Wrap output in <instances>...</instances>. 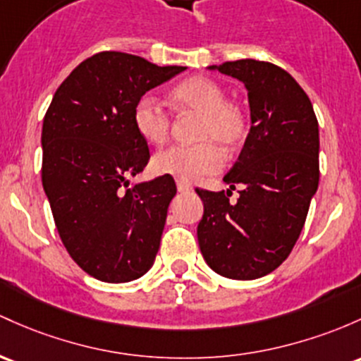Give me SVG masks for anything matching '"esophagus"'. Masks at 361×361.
<instances>
[{"label": "esophagus", "mask_w": 361, "mask_h": 361, "mask_svg": "<svg viewBox=\"0 0 361 361\" xmlns=\"http://www.w3.org/2000/svg\"><path fill=\"white\" fill-rule=\"evenodd\" d=\"M176 188H178V192H190V190H192V185L190 183H187V181L185 180H176Z\"/></svg>", "instance_id": "34e87169"}]
</instances>
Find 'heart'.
Listing matches in <instances>:
<instances>
[{
  "label": "heart",
  "instance_id": "b5f03b06",
  "mask_svg": "<svg viewBox=\"0 0 361 361\" xmlns=\"http://www.w3.org/2000/svg\"><path fill=\"white\" fill-rule=\"evenodd\" d=\"M176 108L200 113L195 145H169L152 159L157 174L178 180L195 181L217 173L223 166L221 147L235 149L248 135V118L245 109L226 99V90L207 77H192L171 90ZM133 126L149 144H162L171 128V116L152 94H144L133 106Z\"/></svg>",
  "mask_w": 361,
  "mask_h": 361
}]
</instances>
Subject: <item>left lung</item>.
<instances>
[{
  "label": "left lung",
  "mask_w": 361,
  "mask_h": 361,
  "mask_svg": "<svg viewBox=\"0 0 361 361\" xmlns=\"http://www.w3.org/2000/svg\"><path fill=\"white\" fill-rule=\"evenodd\" d=\"M245 84L252 128L224 176L240 197L197 188V236L205 262L229 279L267 276L288 259L319 187V121L298 82L281 66L236 59L211 66Z\"/></svg>",
  "instance_id": "left-lung-1"
}]
</instances>
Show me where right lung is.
<instances>
[{
	"instance_id": "add662e5",
	"label": "right lung",
	"mask_w": 361,
	"mask_h": 361,
	"mask_svg": "<svg viewBox=\"0 0 361 361\" xmlns=\"http://www.w3.org/2000/svg\"><path fill=\"white\" fill-rule=\"evenodd\" d=\"M120 51L82 61L42 123V187L66 252L89 276L128 283L152 267L176 185L168 174L128 187L150 159L133 126L137 99L183 71Z\"/></svg>"
}]
</instances>
